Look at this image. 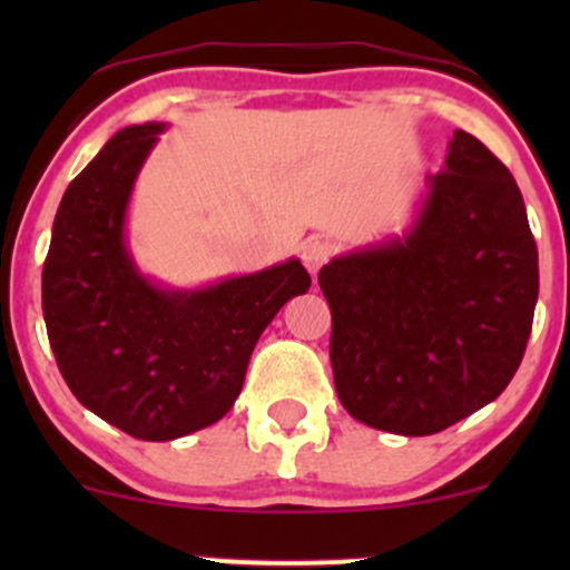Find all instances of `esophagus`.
Masks as SVG:
<instances>
[{"label":"esophagus","mask_w":570,"mask_h":570,"mask_svg":"<svg viewBox=\"0 0 570 570\" xmlns=\"http://www.w3.org/2000/svg\"><path fill=\"white\" fill-rule=\"evenodd\" d=\"M332 252H335V246H332V240L324 238V235H313V238H307L303 248H299V254H303V263L307 271H311V276H316L318 267H322L326 259L332 257Z\"/></svg>","instance_id":"1"}]
</instances>
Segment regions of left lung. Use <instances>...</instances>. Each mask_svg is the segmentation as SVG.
<instances>
[{
  "mask_svg": "<svg viewBox=\"0 0 570 570\" xmlns=\"http://www.w3.org/2000/svg\"><path fill=\"white\" fill-rule=\"evenodd\" d=\"M343 407L372 429L426 436L514 377L539 299V252L509 168L455 130L402 238L318 273Z\"/></svg>",
  "mask_w": 570,
  "mask_h": 570,
  "instance_id": "obj_1",
  "label": "left lung"
}]
</instances>
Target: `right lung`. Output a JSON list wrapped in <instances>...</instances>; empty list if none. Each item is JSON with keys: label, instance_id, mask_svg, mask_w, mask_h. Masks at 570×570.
I'll return each instance as SVG.
<instances>
[{"label": "right lung", "instance_id": "1", "mask_svg": "<svg viewBox=\"0 0 570 570\" xmlns=\"http://www.w3.org/2000/svg\"><path fill=\"white\" fill-rule=\"evenodd\" d=\"M163 128L128 126L104 144L63 193L42 267L45 326L71 394L147 442L227 415L265 326L311 286L299 259L193 292L136 271L126 212Z\"/></svg>", "mask_w": 570, "mask_h": 570}]
</instances>
